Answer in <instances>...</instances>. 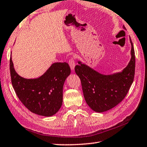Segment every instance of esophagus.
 <instances>
[{
  "label": "esophagus",
  "instance_id": "esophagus-1",
  "mask_svg": "<svg viewBox=\"0 0 147 147\" xmlns=\"http://www.w3.org/2000/svg\"><path fill=\"white\" fill-rule=\"evenodd\" d=\"M68 64H69V65H70L71 70H74L75 66H76V63H75V61H74V59L73 58H71L69 60V61H68Z\"/></svg>",
  "mask_w": 147,
  "mask_h": 147
}]
</instances>
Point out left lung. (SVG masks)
Returning a JSON list of instances; mask_svg holds the SVG:
<instances>
[{
    "label": "left lung",
    "instance_id": "left-lung-1",
    "mask_svg": "<svg viewBox=\"0 0 147 147\" xmlns=\"http://www.w3.org/2000/svg\"><path fill=\"white\" fill-rule=\"evenodd\" d=\"M123 28L126 29L123 26ZM131 58L121 72L103 75L87 65L78 61L75 71L79 77L85 100L93 111L102 113L118 105L125 98L133 82L135 70V55L133 43Z\"/></svg>",
    "mask_w": 147,
    "mask_h": 147
}]
</instances>
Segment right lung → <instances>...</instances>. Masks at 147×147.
<instances>
[{
    "label": "right lung",
    "mask_w": 147,
    "mask_h": 147,
    "mask_svg": "<svg viewBox=\"0 0 147 147\" xmlns=\"http://www.w3.org/2000/svg\"><path fill=\"white\" fill-rule=\"evenodd\" d=\"M70 71L67 63L57 62L37 79H24L16 73L10 58L11 82L18 98L30 111L40 116H51L60 109L63 84Z\"/></svg>",
    "instance_id": "1"
}]
</instances>
